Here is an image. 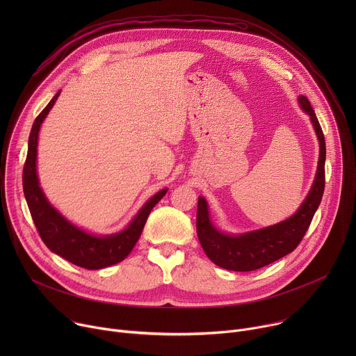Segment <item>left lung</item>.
<instances>
[{"mask_svg":"<svg viewBox=\"0 0 356 356\" xmlns=\"http://www.w3.org/2000/svg\"><path fill=\"white\" fill-rule=\"evenodd\" d=\"M298 103L300 107L310 115L316 129L320 142V158L313 187L294 216L262 229L241 235H228L213 225L209 216L207 201L198 197L195 222L197 236L206 255L220 268L235 272L261 269L293 252L312 224L325 187V139L307 97L300 95Z\"/></svg>","mask_w":356,"mask_h":356,"instance_id":"left-lung-1","label":"left lung"}]
</instances>
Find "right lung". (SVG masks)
I'll use <instances>...</instances> for the list:
<instances>
[{"label":"right lung","instance_id":"1","mask_svg":"<svg viewBox=\"0 0 356 356\" xmlns=\"http://www.w3.org/2000/svg\"><path fill=\"white\" fill-rule=\"evenodd\" d=\"M60 91H58L56 95L49 101V104L36 117L32 125L28 142V155L22 172L24 194L35 227L42 241L50 250L76 266L88 270L103 269L124 261L129 255L142 234L152 209L166 194L168 188L161 190L147 200L131 224L118 234L95 236L69 222L55 207L50 206V202L46 200L42 188L39 187L36 175L38 134L43 120L56 103Z\"/></svg>","mask_w":356,"mask_h":356}]
</instances>
